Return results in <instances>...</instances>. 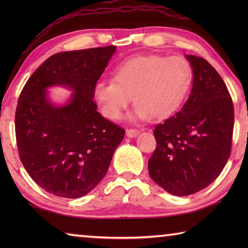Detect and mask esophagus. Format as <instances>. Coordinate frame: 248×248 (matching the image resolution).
<instances>
[{"label": "esophagus", "mask_w": 248, "mask_h": 248, "mask_svg": "<svg viewBox=\"0 0 248 248\" xmlns=\"http://www.w3.org/2000/svg\"><path fill=\"white\" fill-rule=\"evenodd\" d=\"M139 133H140V131H139V130H137V129H127V130H125V134H127L128 138H136Z\"/></svg>", "instance_id": "34e87169"}]
</instances>
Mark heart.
Here are the masks:
<instances>
[{
	"instance_id": "1",
	"label": "heart",
	"mask_w": 248,
	"mask_h": 248,
	"mask_svg": "<svg viewBox=\"0 0 248 248\" xmlns=\"http://www.w3.org/2000/svg\"><path fill=\"white\" fill-rule=\"evenodd\" d=\"M192 68L180 57L138 56L118 65L114 81H99L94 98L109 120H118L133 100L131 119L163 120L182 106L192 84Z\"/></svg>"
}]
</instances>
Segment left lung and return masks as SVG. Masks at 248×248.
Wrapping results in <instances>:
<instances>
[{"mask_svg":"<svg viewBox=\"0 0 248 248\" xmlns=\"http://www.w3.org/2000/svg\"><path fill=\"white\" fill-rule=\"evenodd\" d=\"M192 87L178 112L154 130L156 149L149 173L174 196H188L209 186L228 162L234 109L225 83L207 60L186 54Z\"/></svg>","mask_w":248,"mask_h":248,"instance_id":"1","label":"left lung"}]
</instances>
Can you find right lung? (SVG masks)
<instances>
[{"label": "right lung", "instance_id": "obj_1", "mask_svg": "<svg viewBox=\"0 0 248 248\" xmlns=\"http://www.w3.org/2000/svg\"><path fill=\"white\" fill-rule=\"evenodd\" d=\"M116 46L53 54L25 84L15 114L19 157L29 176L58 197L81 198L106 175L124 130L96 110L94 86ZM73 92L63 104L47 91Z\"/></svg>", "mask_w": 248, "mask_h": 248}]
</instances>
